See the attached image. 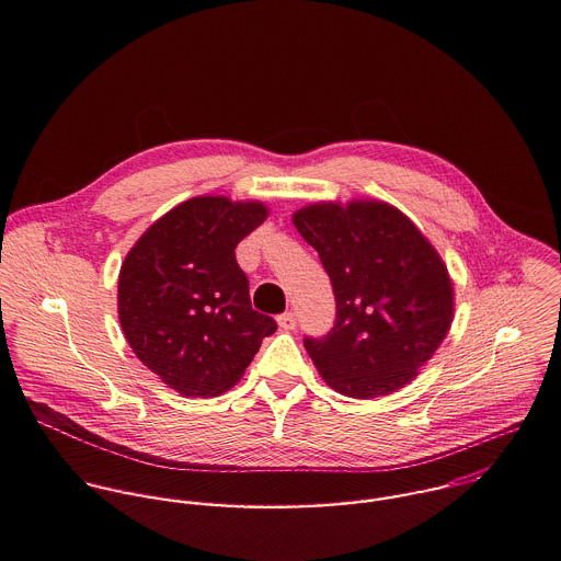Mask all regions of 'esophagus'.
<instances>
[{"instance_id":"obj_1","label":"esophagus","mask_w":561,"mask_h":561,"mask_svg":"<svg viewBox=\"0 0 561 561\" xmlns=\"http://www.w3.org/2000/svg\"><path fill=\"white\" fill-rule=\"evenodd\" d=\"M277 324H279L282 331H293L297 327V314L293 310H288V312L277 317Z\"/></svg>"}]
</instances>
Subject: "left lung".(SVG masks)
<instances>
[{
	"instance_id": "obj_1",
	"label": "left lung",
	"mask_w": 561,
	"mask_h": 561,
	"mask_svg": "<svg viewBox=\"0 0 561 561\" xmlns=\"http://www.w3.org/2000/svg\"><path fill=\"white\" fill-rule=\"evenodd\" d=\"M293 224L319 253L337 301L333 331L304 340L317 373L353 399L411 383L455 314L450 273L428 237L381 199L314 202Z\"/></svg>"
}]
</instances>
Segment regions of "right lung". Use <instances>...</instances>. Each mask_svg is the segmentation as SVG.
<instances>
[{"label":"right lung","mask_w":561,"mask_h":561,"mask_svg":"<svg viewBox=\"0 0 561 561\" xmlns=\"http://www.w3.org/2000/svg\"><path fill=\"white\" fill-rule=\"evenodd\" d=\"M268 217L257 199L191 197L152 221L117 282L119 324L137 359L184 397L232 388L277 324L253 310L234 249Z\"/></svg>","instance_id":"right-lung-1"}]
</instances>
